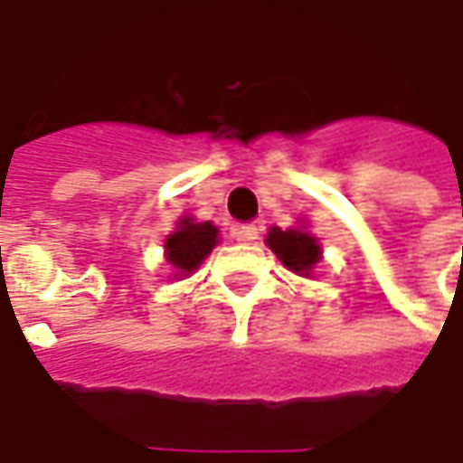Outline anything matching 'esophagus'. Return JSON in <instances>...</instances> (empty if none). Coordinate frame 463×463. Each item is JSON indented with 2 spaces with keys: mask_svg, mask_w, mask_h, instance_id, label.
<instances>
[{
  "mask_svg": "<svg viewBox=\"0 0 463 463\" xmlns=\"http://www.w3.org/2000/svg\"><path fill=\"white\" fill-rule=\"evenodd\" d=\"M232 238L238 243H253V241H258V228L256 225H241V228L232 231Z\"/></svg>",
  "mask_w": 463,
  "mask_h": 463,
  "instance_id": "1",
  "label": "esophagus"
}]
</instances>
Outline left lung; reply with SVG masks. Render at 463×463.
<instances>
[{"label":"left lung","instance_id":"obj_1","mask_svg":"<svg viewBox=\"0 0 463 463\" xmlns=\"http://www.w3.org/2000/svg\"><path fill=\"white\" fill-rule=\"evenodd\" d=\"M266 245L279 256V260L288 271L298 273V276H309L311 269L322 260L319 241L301 228H291V231L271 228Z\"/></svg>","mask_w":463,"mask_h":463}]
</instances>
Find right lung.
Wrapping results in <instances>:
<instances>
[{
	"mask_svg": "<svg viewBox=\"0 0 463 463\" xmlns=\"http://www.w3.org/2000/svg\"><path fill=\"white\" fill-rule=\"evenodd\" d=\"M218 245V228L213 222H194L192 218L179 220L177 231L165 241L166 263L175 269V276H187L210 256Z\"/></svg>",
	"mask_w": 463,
	"mask_h": 463,
	"instance_id": "right-lung-1",
	"label": "right lung"
}]
</instances>
